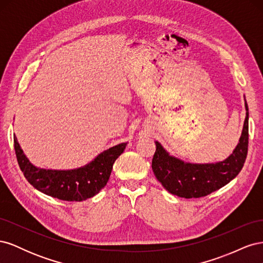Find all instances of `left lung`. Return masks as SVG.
<instances>
[{"mask_svg":"<svg viewBox=\"0 0 263 263\" xmlns=\"http://www.w3.org/2000/svg\"><path fill=\"white\" fill-rule=\"evenodd\" d=\"M246 118L239 142L224 161L215 163H190L170 156L160 142H156L153 170L158 181L173 195L197 198L211 194L226 185L242 169L248 153L249 112L245 100Z\"/></svg>","mask_w":263,"mask_h":263,"instance_id":"left-lung-1","label":"left lung"}]
</instances>
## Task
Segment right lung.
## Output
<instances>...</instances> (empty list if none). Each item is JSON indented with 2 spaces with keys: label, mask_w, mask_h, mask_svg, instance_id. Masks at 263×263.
Returning a JSON list of instances; mask_svg holds the SVG:
<instances>
[{
  "label": "right lung",
  "mask_w": 263,
  "mask_h": 263,
  "mask_svg": "<svg viewBox=\"0 0 263 263\" xmlns=\"http://www.w3.org/2000/svg\"><path fill=\"white\" fill-rule=\"evenodd\" d=\"M127 142L116 145L101 153L81 168L72 170H51L37 168L24 155L17 138L14 136V149L17 162L27 181L38 191L62 201L81 202L97 195L106 185L113 164L123 154Z\"/></svg>",
  "instance_id": "right-lung-1"
}]
</instances>
